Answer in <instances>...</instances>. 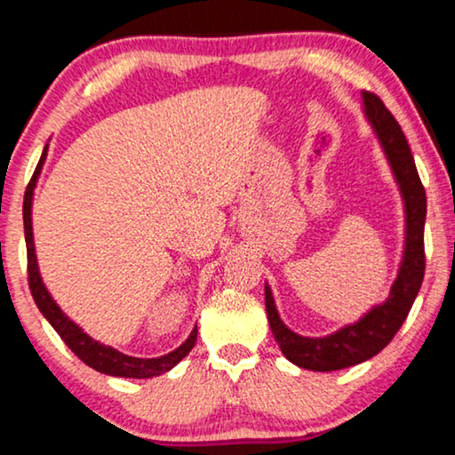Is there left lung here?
<instances>
[{
  "instance_id": "left-lung-1",
  "label": "left lung",
  "mask_w": 455,
  "mask_h": 455,
  "mask_svg": "<svg viewBox=\"0 0 455 455\" xmlns=\"http://www.w3.org/2000/svg\"><path fill=\"white\" fill-rule=\"evenodd\" d=\"M364 116L371 122L375 134L386 151L403 200H405V251L399 276L392 284L388 299L369 310L361 321L335 331L327 338H304L280 321L270 287L266 284V312L270 329L283 355L297 367L310 371H338L352 367L382 352L396 331L405 323L419 287H422L426 255H424V221L426 192L419 181L411 149L403 134L399 122L386 109L382 99L373 92H363Z\"/></svg>"
}]
</instances>
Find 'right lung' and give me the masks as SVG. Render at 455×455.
<instances>
[{
  "label": "right lung",
  "mask_w": 455,
  "mask_h": 455,
  "mask_svg": "<svg viewBox=\"0 0 455 455\" xmlns=\"http://www.w3.org/2000/svg\"><path fill=\"white\" fill-rule=\"evenodd\" d=\"M44 160H46V149H44L42 158H39V164L33 172L29 185H27L25 192V202H22V221H25V243H27V274H29V289L33 299L39 307V312L46 316V321L52 324L56 333L60 335V339L65 341L67 346L71 347V352L80 358L82 363H86L88 367L97 369V371L105 375H116V378H154V375L166 373L168 369H172L175 364L189 355L196 344V338H198V329L194 327L189 338L183 341L177 350H172L171 355L158 356V358H134L128 355H122L116 347L99 344L94 341L91 335L84 333V331L77 327L76 323L69 321L65 316L63 310L56 306V301L50 297V293L44 287L42 276H39L37 270V259H36V246H33V229H31V202H33V188H36L37 175L42 171Z\"/></svg>",
  "instance_id": "right-lung-1"
}]
</instances>
